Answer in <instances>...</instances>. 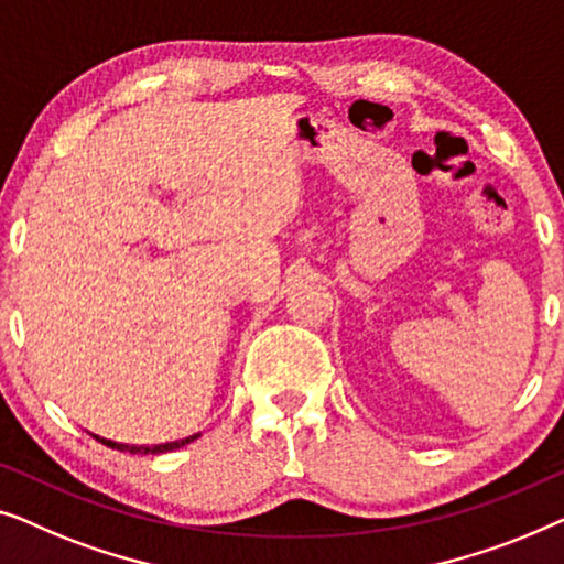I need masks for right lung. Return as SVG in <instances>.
<instances>
[{
	"instance_id": "add662e5",
	"label": "right lung",
	"mask_w": 564,
	"mask_h": 564,
	"mask_svg": "<svg viewBox=\"0 0 564 564\" xmlns=\"http://www.w3.org/2000/svg\"><path fill=\"white\" fill-rule=\"evenodd\" d=\"M94 440L107 444V447L112 449H120V452H130V455H163V452H173V449H181L186 447L188 442H194L196 437H202V432L192 434V437L186 440H176V442H163V444H124V442H112V440H105L99 437V434H91Z\"/></svg>"
}]
</instances>
